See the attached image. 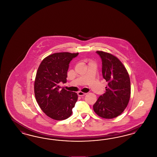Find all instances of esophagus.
<instances>
[{
	"label": "esophagus",
	"mask_w": 157,
	"mask_h": 157,
	"mask_svg": "<svg viewBox=\"0 0 157 157\" xmlns=\"http://www.w3.org/2000/svg\"><path fill=\"white\" fill-rule=\"evenodd\" d=\"M86 94V93H83V92H82V91H79V92L78 93V95H79V96H84V95H85Z\"/></svg>",
	"instance_id": "1"
}]
</instances>
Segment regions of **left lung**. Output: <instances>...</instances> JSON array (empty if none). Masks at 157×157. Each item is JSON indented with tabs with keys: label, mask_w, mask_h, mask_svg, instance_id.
I'll use <instances>...</instances> for the list:
<instances>
[{
	"label": "left lung",
	"mask_w": 157,
	"mask_h": 157,
	"mask_svg": "<svg viewBox=\"0 0 157 157\" xmlns=\"http://www.w3.org/2000/svg\"><path fill=\"white\" fill-rule=\"evenodd\" d=\"M102 60V74L108 82L105 93L93 105L95 113L104 119H113L123 112L131 95L128 73L119 59L109 53L97 51Z\"/></svg>",
	"instance_id": "left-lung-1"
}]
</instances>
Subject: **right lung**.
I'll list each match as a JSON object with an SVG mask.
<instances>
[{"label": "right lung", "mask_w": 157, "mask_h": 157, "mask_svg": "<svg viewBox=\"0 0 157 157\" xmlns=\"http://www.w3.org/2000/svg\"><path fill=\"white\" fill-rule=\"evenodd\" d=\"M78 53H55L45 57L38 67L34 82V94L43 112L51 119L68 118L78 100L75 92L61 89L67 82L69 64Z\"/></svg>", "instance_id": "obj_1"}]
</instances>
